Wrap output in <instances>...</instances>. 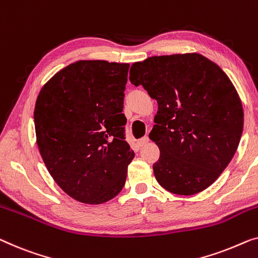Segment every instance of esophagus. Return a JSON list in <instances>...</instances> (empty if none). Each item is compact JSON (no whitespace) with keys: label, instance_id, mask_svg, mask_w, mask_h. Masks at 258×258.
<instances>
[{"label":"esophagus","instance_id":"1","mask_svg":"<svg viewBox=\"0 0 258 258\" xmlns=\"http://www.w3.org/2000/svg\"><path fill=\"white\" fill-rule=\"evenodd\" d=\"M149 142V137L145 136V137H142L140 138V140L137 141V145L138 147H143V145H145Z\"/></svg>","mask_w":258,"mask_h":258}]
</instances>
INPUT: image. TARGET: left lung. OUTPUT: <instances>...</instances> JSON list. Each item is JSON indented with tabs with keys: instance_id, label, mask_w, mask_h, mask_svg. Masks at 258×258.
I'll list each match as a JSON object with an SVG mask.
<instances>
[{
	"instance_id": "left-lung-1",
	"label": "left lung",
	"mask_w": 258,
	"mask_h": 258,
	"mask_svg": "<svg viewBox=\"0 0 258 258\" xmlns=\"http://www.w3.org/2000/svg\"><path fill=\"white\" fill-rule=\"evenodd\" d=\"M130 83L157 100L149 137L160 150V186L192 196L211 186L230 163L243 130V108L227 74L199 53L150 57L132 65Z\"/></svg>"
}]
</instances>
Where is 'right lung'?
I'll return each mask as SVG.
<instances>
[{
  "label": "right lung",
  "instance_id": "add662e5",
  "mask_svg": "<svg viewBox=\"0 0 258 258\" xmlns=\"http://www.w3.org/2000/svg\"><path fill=\"white\" fill-rule=\"evenodd\" d=\"M129 64L79 60L40 89L35 129L40 156L65 193L80 203L113 199L135 154L123 110Z\"/></svg>",
  "mask_w": 258,
  "mask_h": 258
}]
</instances>
